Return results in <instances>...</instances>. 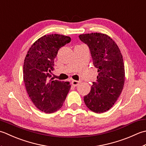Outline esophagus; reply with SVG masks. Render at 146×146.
Here are the masks:
<instances>
[{
    "label": "esophagus",
    "instance_id": "obj_1",
    "mask_svg": "<svg viewBox=\"0 0 146 146\" xmlns=\"http://www.w3.org/2000/svg\"><path fill=\"white\" fill-rule=\"evenodd\" d=\"M72 84L73 86H77L80 84V81H76V80H73L72 81Z\"/></svg>",
    "mask_w": 146,
    "mask_h": 146
}]
</instances>
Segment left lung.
Returning <instances> with one entry per match:
<instances>
[{"mask_svg": "<svg viewBox=\"0 0 146 146\" xmlns=\"http://www.w3.org/2000/svg\"><path fill=\"white\" fill-rule=\"evenodd\" d=\"M79 37L90 49L94 66L98 69L96 82L84 96L88 108L97 113L110 109L122 91L125 67L120 49L108 35L100 33L82 34Z\"/></svg>", "mask_w": 146, "mask_h": 146, "instance_id": "obj_1", "label": "left lung"}]
</instances>
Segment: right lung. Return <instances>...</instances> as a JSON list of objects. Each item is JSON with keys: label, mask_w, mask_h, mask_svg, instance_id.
<instances>
[{"label": "right lung", "mask_w": 146, "mask_h": 146, "mask_svg": "<svg viewBox=\"0 0 146 146\" xmlns=\"http://www.w3.org/2000/svg\"><path fill=\"white\" fill-rule=\"evenodd\" d=\"M70 38L58 34L44 35L29 48L23 65V80L32 102L40 111L52 113L63 105L70 89L69 82L51 78L58 50Z\"/></svg>", "instance_id": "add662e5"}]
</instances>
